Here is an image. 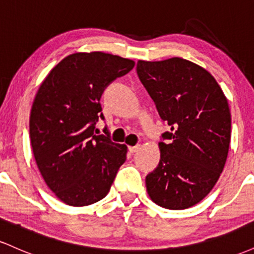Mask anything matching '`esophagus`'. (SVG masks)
I'll use <instances>...</instances> for the list:
<instances>
[{
	"instance_id": "obj_1",
	"label": "esophagus",
	"mask_w": 254,
	"mask_h": 254,
	"mask_svg": "<svg viewBox=\"0 0 254 254\" xmlns=\"http://www.w3.org/2000/svg\"><path fill=\"white\" fill-rule=\"evenodd\" d=\"M139 149V145L137 144V145H133V147H129V151L130 153H136L137 150Z\"/></svg>"
}]
</instances>
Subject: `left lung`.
Instances as JSON below:
<instances>
[{
	"mask_svg": "<svg viewBox=\"0 0 254 254\" xmlns=\"http://www.w3.org/2000/svg\"><path fill=\"white\" fill-rule=\"evenodd\" d=\"M136 70L160 118L171 127L159 142V165L145 177L148 194L162 208H190L223 171L232 129L228 101L216 80L190 61H138Z\"/></svg>",
	"mask_w": 254,
	"mask_h": 254,
	"instance_id": "obj_1",
	"label": "left lung"
}]
</instances>
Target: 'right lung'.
<instances>
[{
    "label": "right lung",
    "instance_id": "right-lung-1",
    "mask_svg": "<svg viewBox=\"0 0 254 254\" xmlns=\"http://www.w3.org/2000/svg\"><path fill=\"white\" fill-rule=\"evenodd\" d=\"M135 66L104 52L65 57L46 76L34 99L30 137L40 173L52 192L72 206L93 204L109 193L127 160V145L98 135L105 119L100 98L116 78Z\"/></svg>",
    "mask_w": 254,
    "mask_h": 254
}]
</instances>
